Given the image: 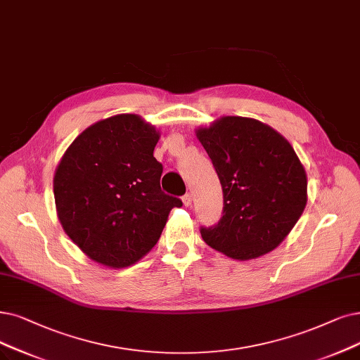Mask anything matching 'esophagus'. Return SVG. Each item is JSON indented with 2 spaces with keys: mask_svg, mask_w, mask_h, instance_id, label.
Here are the masks:
<instances>
[{
  "mask_svg": "<svg viewBox=\"0 0 360 360\" xmlns=\"http://www.w3.org/2000/svg\"><path fill=\"white\" fill-rule=\"evenodd\" d=\"M181 199H183V204H184L186 207H189V205L192 204V195H191V193H186Z\"/></svg>",
  "mask_w": 360,
  "mask_h": 360,
  "instance_id": "esophagus-1",
  "label": "esophagus"
}]
</instances>
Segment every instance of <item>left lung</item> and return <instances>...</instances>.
<instances>
[{
    "mask_svg": "<svg viewBox=\"0 0 360 360\" xmlns=\"http://www.w3.org/2000/svg\"><path fill=\"white\" fill-rule=\"evenodd\" d=\"M223 189L217 224L200 226L205 243L236 260L275 250L307 202V177L292 146L260 121L224 117L196 131Z\"/></svg>",
    "mask_w": 360,
    "mask_h": 360,
    "instance_id": "8db88e82",
    "label": "left lung"
}]
</instances>
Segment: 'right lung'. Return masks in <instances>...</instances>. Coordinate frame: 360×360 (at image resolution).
<instances>
[{"mask_svg":"<svg viewBox=\"0 0 360 360\" xmlns=\"http://www.w3.org/2000/svg\"><path fill=\"white\" fill-rule=\"evenodd\" d=\"M160 139L137 115L98 121L68 148L54 174V199L66 235L91 260L127 267L160 240L181 199L161 189Z\"/></svg>","mask_w":360,"mask_h":360,"instance_id":"1","label":"right lung"}]
</instances>
